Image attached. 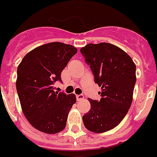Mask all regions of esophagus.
Wrapping results in <instances>:
<instances>
[{
    "label": "esophagus",
    "mask_w": 157,
    "mask_h": 157,
    "mask_svg": "<svg viewBox=\"0 0 157 157\" xmlns=\"http://www.w3.org/2000/svg\"><path fill=\"white\" fill-rule=\"evenodd\" d=\"M84 95L82 94H76V100H78V101H81V100H84Z\"/></svg>",
    "instance_id": "obj_1"
}]
</instances>
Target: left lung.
Listing matches in <instances>:
<instances>
[{"mask_svg":"<svg viewBox=\"0 0 157 157\" xmlns=\"http://www.w3.org/2000/svg\"><path fill=\"white\" fill-rule=\"evenodd\" d=\"M86 63L101 87L100 100L89 99L90 109L83 115L89 131L101 133L120 124L132 101L136 65L124 50L108 43L89 44L81 48Z\"/></svg>","mask_w":157,"mask_h":157,"instance_id":"8db88e82","label":"left lung"}]
</instances>
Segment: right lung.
I'll use <instances>...</instances> for the list:
<instances>
[{
	"label": "right lung",
	"instance_id": "right-lung-1",
	"mask_svg": "<svg viewBox=\"0 0 157 157\" xmlns=\"http://www.w3.org/2000/svg\"><path fill=\"white\" fill-rule=\"evenodd\" d=\"M77 49L70 44L49 43L27 53L17 68L16 90L22 111L33 128L54 134L67 125L76 95L54 91L61 73Z\"/></svg>",
	"mask_w": 157,
	"mask_h": 157
}]
</instances>
